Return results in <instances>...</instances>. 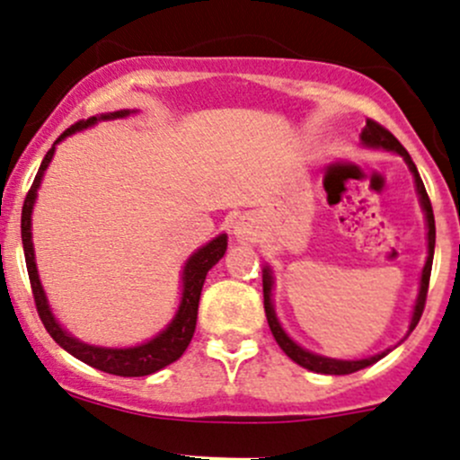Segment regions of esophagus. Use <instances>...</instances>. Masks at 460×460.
I'll list each match as a JSON object with an SVG mask.
<instances>
[{"label": "esophagus", "mask_w": 460, "mask_h": 460, "mask_svg": "<svg viewBox=\"0 0 460 460\" xmlns=\"http://www.w3.org/2000/svg\"><path fill=\"white\" fill-rule=\"evenodd\" d=\"M234 234H235V238L240 240V243H253L255 235H258V234H255L253 222H251L249 217H240V220L235 222Z\"/></svg>", "instance_id": "1"}]
</instances>
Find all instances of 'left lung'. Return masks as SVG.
<instances>
[{"label": "left lung", "mask_w": 460, "mask_h": 460, "mask_svg": "<svg viewBox=\"0 0 460 460\" xmlns=\"http://www.w3.org/2000/svg\"><path fill=\"white\" fill-rule=\"evenodd\" d=\"M361 141L364 145H368V147H381V149H388V152H396L401 154V156L405 158V163H408L410 172L414 173V182H417V191H419V198H421V207L425 211V217H428V262H425L423 267V275H421V291H419V297H417V306H414V315H412V322H410V331L412 332L414 328H417L419 319L423 315V308H425V299H428V287H429V273H432V258H434V238H437V229H434V214H432V202H429L428 198V191H425V185L421 181V176H419L417 172V165L412 163V158H410V154L405 152V147L396 141V137L390 129H385L384 125L376 123V120L368 119L366 120V128L364 132H361ZM270 287H273V278H270V270L264 269V275H262V288H264V313H267V319H269V328L270 332H273L275 341H278L279 348H282L284 352H287L288 357L295 361V364H299L302 368H308L313 372H322V375H350V372H357L361 368H366V366L375 364V361H379L381 357L388 355V350L381 352V355H375V357H368V359H359V361H341V359H328V357H319V355H313V352L304 350V348H299L295 344L293 340H288L287 332L282 331V326H279L278 317H275V311H273V302H270Z\"/></svg>", "instance_id": "left-lung-1"}]
</instances>
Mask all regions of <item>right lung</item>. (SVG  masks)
Here are the masks:
<instances>
[{
    "label": "right lung",
    "instance_id": "right-lung-1",
    "mask_svg": "<svg viewBox=\"0 0 460 460\" xmlns=\"http://www.w3.org/2000/svg\"><path fill=\"white\" fill-rule=\"evenodd\" d=\"M128 110H120V112H112L108 116H101V119H119V116H128ZM96 123V116H92L88 120H79V123L70 125L55 145L64 141L70 134L79 132V129L88 128V125ZM55 145L48 149V154L43 156L41 167H39L35 181H32L31 190L26 193V200H23L22 209V243H23V255H26V269L28 278H31V288L32 297H35V306L39 317H41L43 326L50 332L52 340L57 341L64 350L70 352L72 357L81 359L84 364L92 366L96 370L110 372L116 376H145L152 375V372L165 368V366L173 364L182 352L190 346L193 331H196V317H198V302H200V291L202 284H205L207 273L214 267L217 260L225 255L226 251V235H217L216 240H211L209 244H205L202 249H198L191 255L190 262H187L185 270H182V302L178 306L176 317L172 319V323L161 332V335L154 337L152 341L134 348H99L84 344V341L70 337L64 328L57 323V319L52 317L50 308H48L46 295H43L41 282H39L37 275V264H35V251H32V234H31V216H32V205H35L39 182H41L43 172H46L48 163L52 161V154H55Z\"/></svg>",
    "mask_w": 460,
    "mask_h": 460
}]
</instances>
